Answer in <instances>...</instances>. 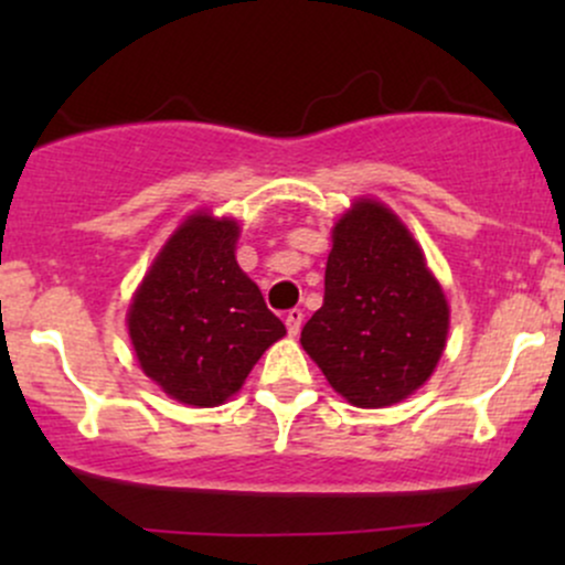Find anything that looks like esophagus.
Here are the masks:
<instances>
[{
    "label": "esophagus",
    "instance_id": "34e87169",
    "mask_svg": "<svg viewBox=\"0 0 565 565\" xmlns=\"http://www.w3.org/2000/svg\"><path fill=\"white\" fill-rule=\"evenodd\" d=\"M302 319H305V313H302L300 308H291V310H289V313H287V332H289V337L300 334Z\"/></svg>",
    "mask_w": 565,
    "mask_h": 565
}]
</instances>
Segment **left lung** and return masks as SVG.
Segmentation results:
<instances>
[{
  "instance_id": "1",
  "label": "left lung",
  "mask_w": 565,
  "mask_h": 565,
  "mask_svg": "<svg viewBox=\"0 0 565 565\" xmlns=\"http://www.w3.org/2000/svg\"><path fill=\"white\" fill-rule=\"evenodd\" d=\"M449 302L423 249L385 204L359 199L337 220L323 305L302 348L342 398L359 408L404 401L436 372Z\"/></svg>"
}]
</instances>
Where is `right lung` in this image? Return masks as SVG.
Wrapping results in <instances>:
<instances>
[{
  "label": "right lung",
  "instance_id": "add662e5",
  "mask_svg": "<svg viewBox=\"0 0 565 565\" xmlns=\"http://www.w3.org/2000/svg\"><path fill=\"white\" fill-rule=\"evenodd\" d=\"M238 223L196 212L161 246L127 313L146 377L188 406H220L287 334L236 263Z\"/></svg>",
  "mask_w": 565,
  "mask_h": 565
}]
</instances>
